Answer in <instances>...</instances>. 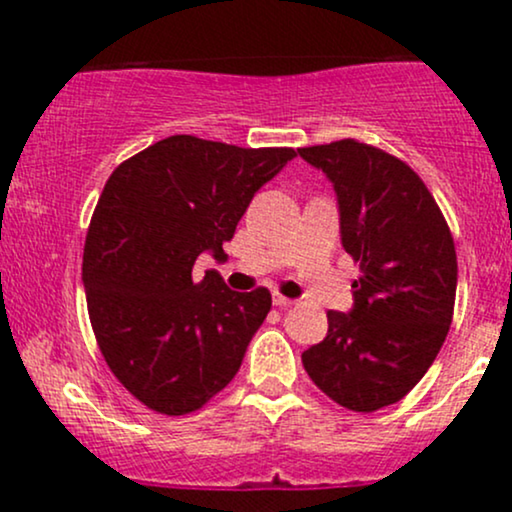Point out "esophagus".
Returning <instances> with one entry per match:
<instances>
[{"label":"esophagus","instance_id":"obj_1","mask_svg":"<svg viewBox=\"0 0 512 512\" xmlns=\"http://www.w3.org/2000/svg\"><path fill=\"white\" fill-rule=\"evenodd\" d=\"M272 301H274L276 308H289V305H293L291 298L281 296V293H274V298H272Z\"/></svg>","mask_w":512,"mask_h":512}]
</instances>
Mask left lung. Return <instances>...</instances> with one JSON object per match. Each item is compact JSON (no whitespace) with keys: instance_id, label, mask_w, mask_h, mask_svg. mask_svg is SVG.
Listing matches in <instances>:
<instances>
[{"instance_id":"1","label":"left lung","mask_w":512,"mask_h":512,"mask_svg":"<svg viewBox=\"0 0 512 512\" xmlns=\"http://www.w3.org/2000/svg\"><path fill=\"white\" fill-rule=\"evenodd\" d=\"M298 154L332 180L342 245L361 269L354 310L327 313V337L303 351V366L327 397L368 414L399 402L436 361L455 310V240L397 156L358 139Z\"/></svg>"}]
</instances>
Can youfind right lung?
Instances as JSON below:
<instances>
[{
  "instance_id": "add662e5",
  "label": "right lung",
  "mask_w": 512,
  "mask_h": 512,
  "mask_svg": "<svg viewBox=\"0 0 512 512\" xmlns=\"http://www.w3.org/2000/svg\"><path fill=\"white\" fill-rule=\"evenodd\" d=\"M293 156L175 134L105 182L84 245L88 317L108 368L144 407L192 414L236 378L272 293L231 291L195 262L207 250L226 257L250 199Z\"/></svg>"
}]
</instances>
